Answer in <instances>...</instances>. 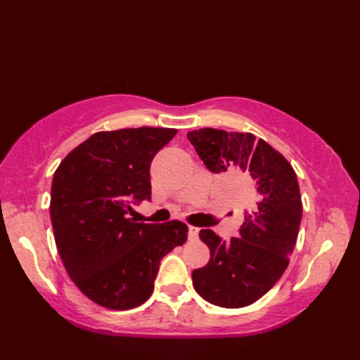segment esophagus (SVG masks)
<instances>
[{
  "label": "esophagus",
  "instance_id": "obj_1",
  "mask_svg": "<svg viewBox=\"0 0 360 360\" xmlns=\"http://www.w3.org/2000/svg\"><path fill=\"white\" fill-rule=\"evenodd\" d=\"M198 233H200V229L190 226L188 227V238L190 240H198Z\"/></svg>",
  "mask_w": 360,
  "mask_h": 360
}]
</instances>
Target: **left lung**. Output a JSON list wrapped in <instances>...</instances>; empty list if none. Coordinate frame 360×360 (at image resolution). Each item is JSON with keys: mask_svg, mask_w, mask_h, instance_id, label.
<instances>
[{"mask_svg": "<svg viewBox=\"0 0 360 360\" xmlns=\"http://www.w3.org/2000/svg\"><path fill=\"white\" fill-rule=\"evenodd\" d=\"M187 139L212 173H231L249 188L238 236L224 241L210 229L200 232L210 259L192 272L193 288L217 307H249L289 264L303 210L297 174L277 150L250 133L201 128Z\"/></svg>", "mask_w": 360, "mask_h": 360, "instance_id": "1", "label": "left lung"}]
</instances>
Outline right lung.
I'll use <instances>...</instances> for the list:
<instances>
[{
	"instance_id": "right-lung-1",
	"label": "right lung",
	"mask_w": 360,
	"mask_h": 360,
	"mask_svg": "<svg viewBox=\"0 0 360 360\" xmlns=\"http://www.w3.org/2000/svg\"><path fill=\"white\" fill-rule=\"evenodd\" d=\"M178 129L125 128L96 133L53 173L51 221L71 280L108 309L147 302L160 259L187 240L181 221L136 223L131 204L150 201V164Z\"/></svg>"
}]
</instances>
